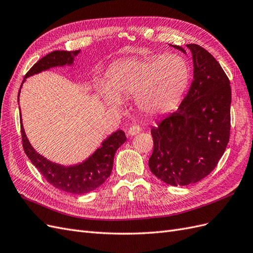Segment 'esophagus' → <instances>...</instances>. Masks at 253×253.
Wrapping results in <instances>:
<instances>
[{"mask_svg": "<svg viewBox=\"0 0 253 253\" xmlns=\"http://www.w3.org/2000/svg\"><path fill=\"white\" fill-rule=\"evenodd\" d=\"M141 131V128L139 126H132L128 127V131H127V134L129 136H134V135H137L139 132Z\"/></svg>", "mask_w": 253, "mask_h": 253, "instance_id": "esophagus-1", "label": "esophagus"}]
</instances>
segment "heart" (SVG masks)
<instances>
[{"label":"heart","instance_id":"heart-1","mask_svg":"<svg viewBox=\"0 0 253 253\" xmlns=\"http://www.w3.org/2000/svg\"><path fill=\"white\" fill-rule=\"evenodd\" d=\"M191 79L188 60L179 53H166L147 58H129L115 63L108 74V83L101 84L105 104L118 109L124 98L135 95L138 109L157 116L171 112L177 105Z\"/></svg>","mask_w":253,"mask_h":253}]
</instances>
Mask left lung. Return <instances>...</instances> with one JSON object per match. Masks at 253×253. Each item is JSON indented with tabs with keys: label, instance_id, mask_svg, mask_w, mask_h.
I'll use <instances>...</instances> for the list:
<instances>
[{
	"label": "left lung",
	"instance_id": "8db88e82",
	"mask_svg": "<svg viewBox=\"0 0 253 253\" xmlns=\"http://www.w3.org/2000/svg\"><path fill=\"white\" fill-rule=\"evenodd\" d=\"M171 46L186 53L178 45ZM187 47L194 67L188 94L177 111L151 129L150 170L171 186H188L209 175L230 137V81L210 52L197 44Z\"/></svg>",
	"mask_w": 253,
	"mask_h": 253
}]
</instances>
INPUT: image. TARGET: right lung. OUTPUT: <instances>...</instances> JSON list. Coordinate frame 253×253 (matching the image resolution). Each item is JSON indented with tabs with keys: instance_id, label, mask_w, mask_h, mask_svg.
<instances>
[{
	"instance_id": "1",
	"label": "right lung",
	"mask_w": 253,
	"mask_h": 253,
	"mask_svg": "<svg viewBox=\"0 0 253 253\" xmlns=\"http://www.w3.org/2000/svg\"><path fill=\"white\" fill-rule=\"evenodd\" d=\"M79 52L80 50H56L48 53V55L40 59L30 68L28 73L25 75L24 80H23L21 84V87L23 83L25 82V79L30 77V76L39 74L43 71H47L52 67L72 65L74 63L75 57ZM21 87L18 97L20 96ZM21 133L23 149H24L25 154L30 159L33 165L43 175V177L57 189L65 191V192L68 193L80 195L94 191L108 179L112 173L115 153L126 140L125 132L118 129V131L114 132L109 137H106L101 142L100 147L87 159L80 164L66 167L50 162V160L40 155L33 148V145L30 144L25 134L24 127H23L22 118Z\"/></svg>"
}]
</instances>
